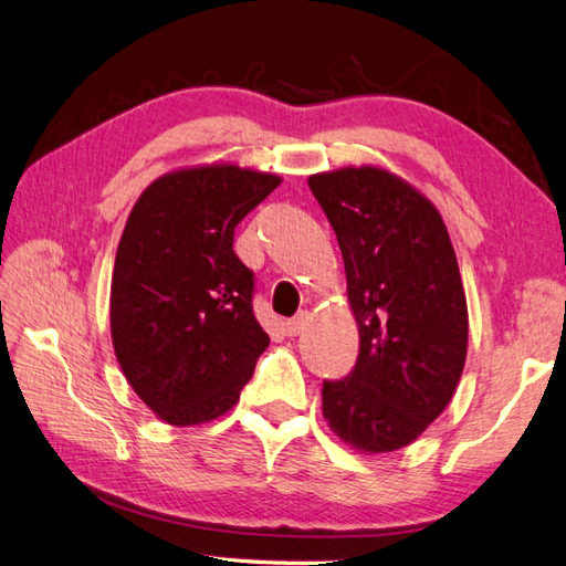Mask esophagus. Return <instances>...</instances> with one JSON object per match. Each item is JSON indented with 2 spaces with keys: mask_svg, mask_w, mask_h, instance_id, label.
Wrapping results in <instances>:
<instances>
[{
  "mask_svg": "<svg viewBox=\"0 0 566 566\" xmlns=\"http://www.w3.org/2000/svg\"><path fill=\"white\" fill-rule=\"evenodd\" d=\"M306 325H308V313L301 311V313H296L292 317V321L284 323V332H286L289 337H296V335H301L303 329H306Z\"/></svg>",
  "mask_w": 566,
  "mask_h": 566,
  "instance_id": "esophagus-1",
  "label": "esophagus"
}]
</instances>
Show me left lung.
<instances>
[{"mask_svg":"<svg viewBox=\"0 0 566 566\" xmlns=\"http://www.w3.org/2000/svg\"><path fill=\"white\" fill-rule=\"evenodd\" d=\"M308 186L337 234L360 337L354 370L323 382V416L352 447L392 452L444 411L467 360L452 241L432 202L389 171L349 167Z\"/></svg>","mask_w":566,"mask_h":566,"instance_id":"8db88e82","label":"left lung"}]
</instances>
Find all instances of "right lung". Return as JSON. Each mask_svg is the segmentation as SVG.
<instances>
[{"instance_id":"right-lung-1","label":"right lung","mask_w":566,"mask_h":566,"mask_svg":"<svg viewBox=\"0 0 566 566\" xmlns=\"http://www.w3.org/2000/svg\"><path fill=\"white\" fill-rule=\"evenodd\" d=\"M280 177L217 165L153 181L134 206L112 274V344L134 392L171 426L227 413L270 337L237 224Z\"/></svg>"}]
</instances>
